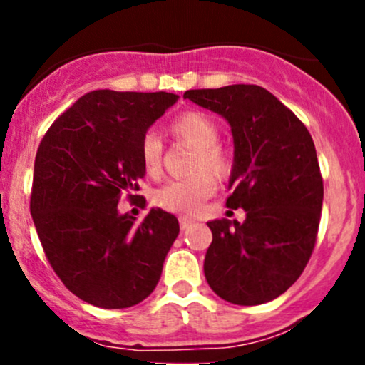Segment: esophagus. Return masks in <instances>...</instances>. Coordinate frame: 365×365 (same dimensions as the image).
<instances>
[{"instance_id":"34e87169","label":"esophagus","mask_w":365,"mask_h":365,"mask_svg":"<svg viewBox=\"0 0 365 365\" xmlns=\"http://www.w3.org/2000/svg\"><path fill=\"white\" fill-rule=\"evenodd\" d=\"M190 226H192V220L187 219V217H182V219H180V227H182V231H187Z\"/></svg>"}]
</instances>
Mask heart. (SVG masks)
I'll return each mask as SVG.
<instances>
[{
	"mask_svg": "<svg viewBox=\"0 0 365 365\" xmlns=\"http://www.w3.org/2000/svg\"><path fill=\"white\" fill-rule=\"evenodd\" d=\"M175 138L189 143L196 148L194 153V169L206 168L213 175H226L230 164L227 157L219 146V127L215 121L203 113H185L171 123ZM143 168L150 176H157L162 165V141L155 132L145 134L141 141ZM215 192V180L210 173L200 171L183 180H171L164 183L155 192L157 205L169 212L194 215L200 212L201 205Z\"/></svg>",
	"mask_w": 365,
	"mask_h": 365,
	"instance_id": "obj_1",
	"label": "heart"
}]
</instances>
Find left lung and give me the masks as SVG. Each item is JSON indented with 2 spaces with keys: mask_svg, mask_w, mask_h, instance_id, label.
Returning a JSON list of instances; mask_svg holds the SVG:
<instances>
[{
  "mask_svg": "<svg viewBox=\"0 0 365 365\" xmlns=\"http://www.w3.org/2000/svg\"><path fill=\"white\" fill-rule=\"evenodd\" d=\"M230 123L233 168L226 206L245 220H210L205 256L210 288L226 302L259 305L286 292L311 257L323 180L305 125L264 88L231 84L183 93Z\"/></svg>",
  "mask_w": 365,
  "mask_h": 365,
  "instance_id": "obj_1",
  "label": "left lung"
}]
</instances>
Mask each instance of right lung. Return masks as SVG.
I'll return each instance as SVG.
<instances>
[{
	"instance_id": "obj_1",
	"label": "right lung",
	"mask_w": 365,
	"mask_h": 365,
	"mask_svg": "<svg viewBox=\"0 0 365 365\" xmlns=\"http://www.w3.org/2000/svg\"><path fill=\"white\" fill-rule=\"evenodd\" d=\"M178 101L157 91L95 90L83 95L43 135L35 159L33 222L51 267L81 300L132 307L155 289L180 233L173 213L152 208L138 222L118 212L146 175L141 141Z\"/></svg>"
}]
</instances>
